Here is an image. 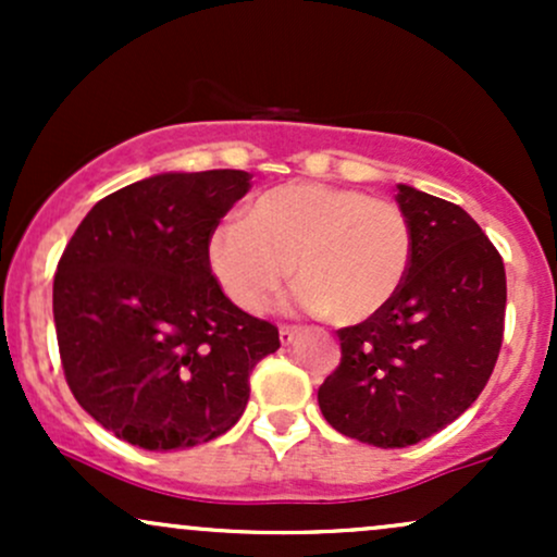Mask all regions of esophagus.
Instances as JSON below:
<instances>
[{"label":"esophagus","mask_w":557,"mask_h":557,"mask_svg":"<svg viewBox=\"0 0 557 557\" xmlns=\"http://www.w3.org/2000/svg\"><path fill=\"white\" fill-rule=\"evenodd\" d=\"M298 335H300V330L298 327H290V324L280 327V343H283V345H293V343H296Z\"/></svg>","instance_id":"1"}]
</instances>
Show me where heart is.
<instances>
[{
	"mask_svg": "<svg viewBox=\"0 0 557 557\" xmlns=\"http://www.w3.org/2000/svg\"><path fill=\"white\" fill-rule=\"evenodd\" d=\"M413 233L398 203L322 183H287L248 207L246 220L209 238V267L243 311H261L280 285L300 280L293 304L356 324L398 296Z\"/></svg>",
	"mask_w": 557,
	"mask_h": 557,
	"instance_id": "b5f03b06",
	"label": "heart"
}]
</instances>
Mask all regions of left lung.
Listing matches in <instances>:
<instances>
[{
	"mask_svg": "<svg viewBox=\"0 0 557 557\" xmlns=\"http://www.w3.org/2000/svg\"><path fill=\"white\" fill-rule=\"evenodd\" d=\"M413 233L406 283L382 311L343 327V359L319 408L345 437L406 447L456 421L487 385L503 343L505 267L456 203L398 183Z\"/></svg>",
	"mask_w": 557,
	"mask_h": 557,
	"instance_id": "1",
	"label": "left lung"
}]
</instances>
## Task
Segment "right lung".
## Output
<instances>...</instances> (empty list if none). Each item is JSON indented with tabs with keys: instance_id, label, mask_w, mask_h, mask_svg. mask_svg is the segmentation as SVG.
<instances>
[{
	"instance_id": "1",
	"label": "right lung",
	"mask_w": 557,
	"mask_h": 557,
	"mask_svg": "<svg viewBox=\"0 0 557 557\" xmlns=\"http://www.w3.org/2000/svg\"><path fill=\"white\" fill-rule=\"evenodd\" d=\"M248 188L243 170L162 172L101 198L70 238L54 274L62 369L114 437L177 450L246 411L280 335L222 293L209 238Z\"/></svg>"
}]
</instances>
